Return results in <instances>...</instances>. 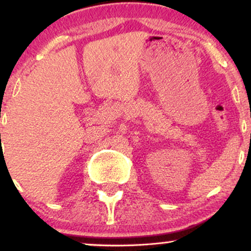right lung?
I'll return each mask as SVG.
<instances>
[{
    "label": "right lung",
    "instance_id": "right-lung-1",
    "mask_svg": "<svg viewBox=\"0 0 251 251\" xmlns=\"http://www.w3.org/2000/svg\"><path fill=\"white\" fill-rule=\"evenodd\" d=\"M0 135H1V134H0Z\"/></svg>",
    "mask_w": 251,
    "mask_h": 251
}]
</instances>
